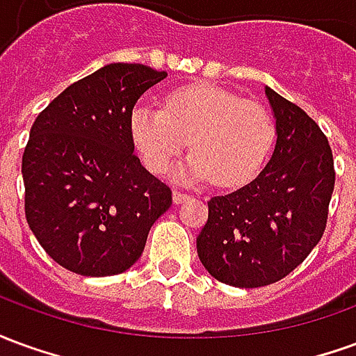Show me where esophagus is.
Instances as JSON below:
<instances>
[{
    "mask_svg": "<svg viewBox=\"0 0 356 356\" xmlns=\"http://www.w3.org/2000/svg\"><path fill=\"white\" fill-rule=\"evenodd\" d=\"M188 198H191L188 194L181 193V191H173V202H175V204H183V202H186Z\"/></svg>",
    "mask_w": 356,
    "mask_h": 356,
    "instance_id": "obj_1",
    "label": "esophagus"
}]
</instances>
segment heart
Instances as JSON below:
<instances>
[{
  "label": "heart",
  "mask_w": 356,
  "mask_h": 356,
  "mask_svg": "<svg viewBox=\"0 0 356 356\" xmlns=\"http://www.w3.org/2000/svg\"><path fill=\"white\" fill-rule=\"evenodd\" d=\"M129 135L154 173L170 170L191 143L194 152L179 168V177L240 186L263 170L275 143V124L259 102L211 83H193L165 95L163 108L135 106Z\"/></svg>",
  "instance_id": "heart-1"
}]
</instances>
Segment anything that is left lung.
<instances>
[{"mask_svg": "<svg viewBox=\"0 0 356 356\" xmlns=\"http://www.w3.org/2000/svg\"><path fill=\"white\" fill-rule=\"evenodd\" d=\"M265 95L276 120L273 156L252 183L208 202L196 238L206 270L236 288L278 282L303 263L324 234L336 183L321 127L267 86Z\"/></svg>", "mask_w": 356, "mask_h": 356, "instance_id": "1", "label": "left lung"}]
</instances>
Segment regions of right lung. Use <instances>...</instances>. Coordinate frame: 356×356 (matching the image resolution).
<instances>
[{
  "instance_id": "obj_1",
  "label": "right lung",
  "mask_w": 356,
  "mask_h": 356,
  "mask_svg": "<svg viewBox=\"0 0 356 356\" xmlns=\"http://www.w3.org/2000/svg\"><path fill=\"white\" fill-rule=\"evenodd\" d=\"M168 74L112 63L66 88L35 118L22 154L24 211L38 242L81 276L120 275L171 206L170 186L133 154L129 114Z\"/></svg>"
}]
</instances>
